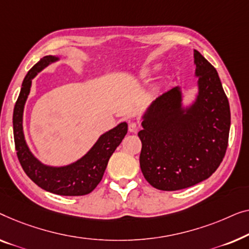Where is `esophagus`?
<instances>
[{"mask_svg":"<svg viewBox=\"0 0 249 249\" xmlns=\"http://www.w3.org/2000/svg\"><path fill=\"white\" fill-rule=\"evenodd\" d=\"M140 126L138 123H135V122H132V123L128 124V131L131 133H136L139 131Z\"/></svg>","mask_w":249,"mask_h":249,"instance_id":"esophagus-1","label":"esophagus"}]
</instances>
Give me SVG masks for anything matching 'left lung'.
Returning <instances> with one entry per match:
<instances>
[{"label": "left lung", "mask_w": 249, "mask_h": 249, "mask_svg": "<svg viewBox=\"0 0 249 249\" xmlns=\"http://www.w3.org/2000/svg\"><path fill=\"white\" fill-rule=\"evenodd\" d=\"M198 93L184 108L179 87L168 90L143 115L140 167L160 191H178L208 179L221 163L230 131L229 101L216 70L194 50Z\"/></svg>", "instance_id": "8db88e82"}]
</instances>
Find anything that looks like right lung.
<instances>
[{
  "label": "right lung",
  "mask_w": 249,
  "mask_h": 249,
  "mask_svg": "<svg viewBox=\"0 0 249 249\" xmlns=\"http://www.w3.org/2000/svg\"><path fill=\"white\" fill-rule=\"evenodd\" d=\"M58 59L56 56H45L28 72L13 109V136L21 167L35 184L45 191L57 195L81 196L91 193L100 183L108 160L127 133V124L124 122L104 133L92 148L75 162L62 167H52L41 163L30 152L24 140L23 109L29 96L33 79L37 73Z\"/></svg>",
  "instance_id": "obj_1"
}]
</instances>
